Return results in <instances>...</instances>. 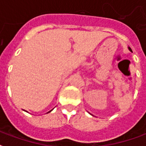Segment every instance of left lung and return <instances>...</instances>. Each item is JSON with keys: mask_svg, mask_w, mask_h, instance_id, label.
I'll use <instances>...</instances> for the list:
<instances>
[{"mask_svg": "<svg viewBox=\"0 0 146 146\" xmlns=\"http://www.w3.org/2000/svg\"><path fill=\"white\" fill-rule=\"evenodd\" d=\"M128 49H129V50H130V51H131V48H130V47H128Z\"/></svg>", "mask_w": 146, "mask_h": 146, "instance_id": "obj_1", "label": "left lung"}]
</instances>
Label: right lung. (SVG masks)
<instances>
[{"mask_svg": "<svg viewBox=\"0 0 146 146\" xmlns=\"http://www.w3.org/2000/svg\"><path fill=\"white\" fill-rule=\"evenodd\" d=\"M51 111H52V110H51V111H49V112H48V113H50V112H51Z\"/></svg>", "mask_w": 146, "mask_h": 146, "instance_id": "obj_1", "label": "right lung"}]
</instances>
